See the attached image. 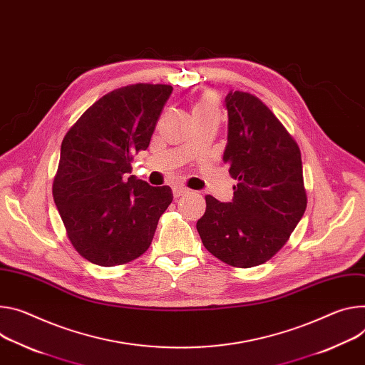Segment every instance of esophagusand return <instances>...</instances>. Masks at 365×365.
I'll list each match as a JSON object with an SVG mask.
<instances>
[{
	"instance_id": "esophagus-1",
	"label": "esophagus",
	"mask_w": 365,
	"mask_h": 365,
	"mask_svg": "<svg viewBox=\"0 0 365 365\" xmlns=\"http://www.w3.org/2000/svg\"><path fill=\"white\" fill-rule=\"evenodd\" d=\"M186 193H187V189L183 187V186H175V187H173V195H175V197L183 196V195H186Z\"/></svg>"
}]
</instances>
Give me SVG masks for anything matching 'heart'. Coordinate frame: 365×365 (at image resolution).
Instances as JSON below:
<instances>
[{
  "mask_svg": "<svg viewBox=\"0 0 365 365\" xmlns=\"http://www.w3.org/2000/svg\"><path fill=\"white\" fill-rule=\"evenodd\" d=\"M217 110H218L217 102H215L214 96H211V94H207L202 98H200V101H197V103L193 108V113H197V112H212V113H217Z\"/></svg>",
  "mask_w": 365,
  "mask_h": 365,
  "instance_id": "obj_1",
  "label": "heart"
}]
</instances>
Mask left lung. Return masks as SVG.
Wrapping results in <instances>:
<instances>
[{
  "label": "left lung",
  "instance_id": "8db88e82",
  "mask_svg": "<svg viewBox=\"0 0 365 365\" xmlns=\"http://www.w3.org/2000/svg\"><path fill=\"white\" fill-rule=\"evenodd\" d=\"M228 137L222 161L237 180L231 202L207 195L196 230L205 249L235 268L269 260L288 242L307 207L302 153L288 130L259 98L225 96Z\"/></svg>",
  "mask_w": 365,
  "mask_h": 365
}]
</instances>
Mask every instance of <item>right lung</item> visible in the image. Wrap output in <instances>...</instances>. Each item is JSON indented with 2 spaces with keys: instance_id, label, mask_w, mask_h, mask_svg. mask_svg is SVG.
Wrapping results in <instances>:
<instances>
[{
  "instance_id": "add662e5",
  "label": "right lung",
  "mask_w": 365,
  "mask_h": 365,
  "mask_svg": "<svg viewBox=\"0 0 365 365\" xmlns=\"http://www.w3.org/2000/svg\"><path fill=\"white\" fill-rule=\"evenodd\" d=\"M168 84H130L93 103L65 134L52 193L74 249L88 262L116 267L150 247L173 201L169 186L129 176L134 154L148 148Z\"/></svg>"
}]
</instances>
